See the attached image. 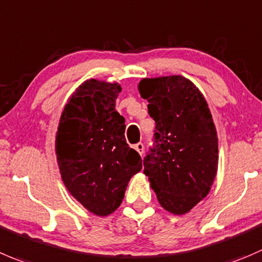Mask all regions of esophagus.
I'll return each instance as SVG.
<instances>
[{
	"instance_id": "obj_1",
	"label": "esophagus",
	"mask_w": 262,
	"mask_h": 262,
	"mask_svg": "<svg viewBox=\"0 0 262 262\" xmlns=\"http://www.w3.org/2000/svg\"><path fill=\"white\" fill-rule=\"evenodd\" d=\"M134 148L136 149V151H138V153L140 154V156H143V153H144V144L143 143L135 144V146H134Z\"/></svg>"
}]
</instances>
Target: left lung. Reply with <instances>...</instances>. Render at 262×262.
Returning a JSON list of instances; mask_svg holds the SVG:
<instances>
[{
  "label": "left lung",
  "instance_id": "obj_1",
  "mask_svg": "<svg viewBox=\"0 0 262 262\" xmlns=\"http://www.w3.org/2000/svg\"><path fill=\"white\" fill-rule=\"evenodd\" d=\"M139 92L156 121L144 173L162 207L184 215L210 193L217 172L212 114L198 87L183 76L144 78Z\"/></svg>",
  "mask_w": 262,
  "mask_h": 262
}]
</instances>
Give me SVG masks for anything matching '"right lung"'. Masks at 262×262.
Masks as SVG:
<instances>
[{
  "label": "right lung",
  "instance_id": "right-lung-1",
  "mask_svg": "<svg viewBox=\"0 0 262 262\" xmlns=\"http://www.w3.org/2000/svg\"><path fill=\"white\" fill-rule=\"evenodd\" d=\"M122 87L84 81L64 106L55 151L69 193L96 216L119 207L129 179L141 170V157L124 138V118L116 111Z\"/></svg>",
  "mask_w": 262,
  "mask_h": 262
}]
</instances>
